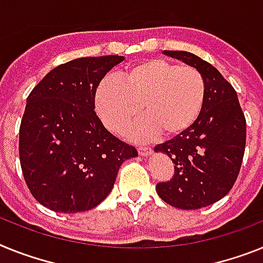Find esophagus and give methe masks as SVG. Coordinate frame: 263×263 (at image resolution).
Segmentation results:
<instances>
[{
	"label": "esophagus",
	"instance_id": "34e87169",
	"mask_svg": "<svg viewBox=\"0 0 263 263\" xmlns=\"http://www.w3.org/2000/svg\"><path fill=\"white\" fill-rule=\"evenodd\" d=\"M153 153V150L150 149V147H146V146H140L138 147V154L142 157H147L150 156V154Z\"/></svg>",
	"mask_w": 263,
	"mask_h": 263
}]
</instances>
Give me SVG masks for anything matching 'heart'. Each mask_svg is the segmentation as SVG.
I'll return each instance as SVG.
<instances>
[{
  "instance_id": "b5f03b06",
  "label": "heart",
  "mask_w": 263,
  "mask_h": 263,
  "mask_svg": "<svg viewBox=\"0 0 263 263\" xmlns=\"http://www.w3.org/2000/svg\"><path fill=\"white\" fill-rule=\"evenodd\" d=\"M206 85L193 66L152 58L106 78L96 91V109L105 126L121 133L141 111L146 117L129 132L137 141L163 132L177 136L196 122L205 104Z\"/></svg>"
}]
</instances>
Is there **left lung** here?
<instances>
[{
    "instance_id": "1",
    "label": "left lung",
    "mask_w": 263,
    "mask_h": 263,
    "mask_svg": "<svg viewBox=\"0 0 263 263\" xmlns=\"http://www.w3.org/2000/svg\"><path fill=\"white\" fill-rule=\"evenodd\" d=\"M202 74L206 85L205 104L197 121L154 152L165 153L174 163V176L157 183L158 196L183 210L206 208L232 190L239 174L246 145V120L234 87L213 65L198 55L165 50Z\"/></svg>"
}]
</instances>
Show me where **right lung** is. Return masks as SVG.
Segmentation results:
<instances>
[{"label": "right lung", "instance_id": "1", "mask_svg": "<svg viewBox=\"0 0 263 263\" xmlns=\"http://www.w3.org/2000/svg\"><path fill=\"white\" fill-rule=\"evenodd\" d=\"M123 60L77 58L49 71L29 94L20 126V162L33 197L53 212L100 205L123 161L138 156L94 111L98 85Z\"/></svg>", "mask_w": 263, "mask_h": 263}]
</instances>
